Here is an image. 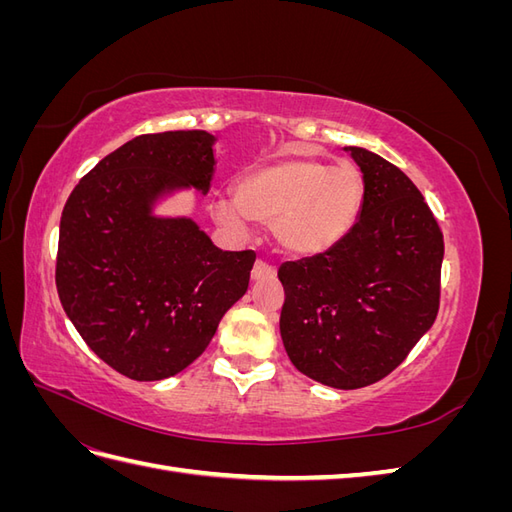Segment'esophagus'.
Segmentation results:
<instances>
[{
	"mask_svg": "<svg viewBox=\"0 0 512 512\" xmlns=\"http://www.w3.org/2000/svg\"><path fill=\"white\" fill-rule=\"evenodd\" d=\"M275 277V267H271L269 262L265 260H256L254 269H252V280L260 282V280H273Z\"/></svg>",
	"mask_w": 512,
	"mask_h": 512,
	"instance_id": "esophagus-1",
	"label": "esophagus"
}]
</instances>
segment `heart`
<instances>
[{"label": "heart", "mask_w": 512, "mask_h": 512, "mask_svg": "<svg viewBox=\"0 0 512 512\" xmlns=\"http://www.w3.org/2000/svg\"><path fill=\"white\" fill-rule=\"evenodd\" d=\"M365 196L363 175L354 166H329L305 156H288L250 166L235 181V203L211 205L222 226L245 218L269 224L282 250L314 256L331 250L359 220Z\"/></svg>", "instance_id": "b5f03b06"}]
</instances>
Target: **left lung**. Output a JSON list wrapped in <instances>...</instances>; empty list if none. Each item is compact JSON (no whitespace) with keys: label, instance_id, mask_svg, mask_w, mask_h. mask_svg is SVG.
Here are the masks:
<instances>
[{"label":"left lung","instance_id":"8db88e82","mask_svg":"<svg viewBox=\"0 0 512 512\" xmlns=\"http://www.w3.org/2000/svg\"><path fill=\"white\" fill-rule=\"evenodd\" d=\"M361 215L331 250L284 262L280 331L292 365L333 389H361L406 361L438 316L442 230L410 177L348 147Z\"/></svg>","mask_w":512,"mask_h":512}]
</instances>
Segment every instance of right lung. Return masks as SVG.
Listing matches in <instances>:
<instances>
[{
	"label": "right lung",
	"mask_w": 512,
	"mask_h": 512,
	"mask_svg": "<svg viewBox=\"0 0 512 512\" xmlns=\"http://www.w3.org/2000/svg\"><path fill=\"white\" fill-rule=\"evenodd\" d=\"M213 134H141L76 183L61 211L55 284L100 359L132 380L179 374L209 346L247 286L256 252H222L192 220H158L177 185L209 192Z\"/></svg>",
	"instance_id": "obj_1"
}]
</instances>
